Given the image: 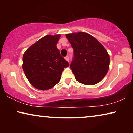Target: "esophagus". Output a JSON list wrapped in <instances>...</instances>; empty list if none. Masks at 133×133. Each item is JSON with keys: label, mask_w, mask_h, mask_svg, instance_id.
Returning <instances> with one entry per match:
<instances>
[{"label": "esophagus", "mask_w": 133, "mask_h": 133, "mask_svg": "<svg viewBox=\"0 0 133 133\" xmlns=\"http://www.w3.org/2000/svg\"><path fill=\"white\" fill-rule=\"evenodd\" d=\"M64 58H65V60H66V61H67V62H69V57L68 56H67L66 57H64Z\"/></svg>", "instance_id": "esophagus-1"}]
</instances>
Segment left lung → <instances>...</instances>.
Masks as SVG:
<instances>
[{
  "instance_id": "1",
  "label": "left lung",
  "mask_w": 133,
  "mask_h": 133,
  "mask_svg": "<svg viewBox=\"0 0 133 133\" xmlns=\"http://www.w3.org/2000/svg\"><path fill=\"white\" fill-rule=\"evenodd\" d=\"M74 51L70 68L76 80L85 85L98 83L109 69L110 56L93 36L79 31L66 35Z\"/></svg>"
}]
</instances>
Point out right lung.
Instances as JSON below:
<instances>
[{"mask_svg":"<svg viewBox=\"0 0 133 133\" xmlns=\"http://www.w3.org/2000/svg\"><path fill=\"white\" fill-rule=\"evenodd\" d=\"M61 35H48L27 49L23 54L22 68L35 88L50 89L60 82L62 71L69 63L56 47Z\"/></svg>","mask_w":133,"mask_h":133,"instance_id":"obj_1","label":"right lung"}]
</instances>
